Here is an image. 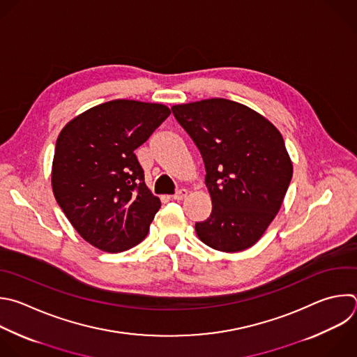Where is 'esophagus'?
Wrapping results in <instances>:
<instances>
[{"label": "esophagus", "mask_w": 357, "mask_h": 357, "mask_svg": "<svg viewBox=\"0 0 357 357\" xmlns=\"http://www.w3.org/2000/svg\"><path fill=\"white\" fill-rule=\"evenodd\" d=\"M188 195H189V190H188V189H181L179 192H176V193L172 195L171 197H172L174 200H183Z\"/></svg>", "instance_id": "obj_1"}]
</instances>
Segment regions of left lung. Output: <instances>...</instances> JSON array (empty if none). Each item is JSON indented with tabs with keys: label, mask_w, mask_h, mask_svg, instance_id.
<instances>
[{
	"label": "left lung",
	"mask_w": 357,
	"mask_h": 357,
	"mask_svg": "<svg viewBox=\"0 0 357 357\" xmlns=\"http://www.w3.org/2000/svg\"><path fill=\"white\" fill-rule=\"evenodd\" d=\"M171 109L206 167L213 208L195 225L200 241L221 252L251 248L279 213L293 176L280 132L261 113L224 98Z\"/></svg>",
	"instance_id": "1"
}]
</instances>
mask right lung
<instances>
[{
    "label": "right lung",
    "mask_w": 357,
    "mask_h": 357,
    "mask_svg": "<svg viewBox=\"0 0 357 357\" xmlns=\"http://www.w3.org/2000/svg\"><path fill=\"white\" fill-rule=\"evenodd\" d=\"M162 103L114 99L75 116L60 132L52 165L54 197L82 238L105 252L140 244L161 202L135 150L169 116Z\"/></svg>",
    "instance_id": "obj_1"
}]
</instances>
